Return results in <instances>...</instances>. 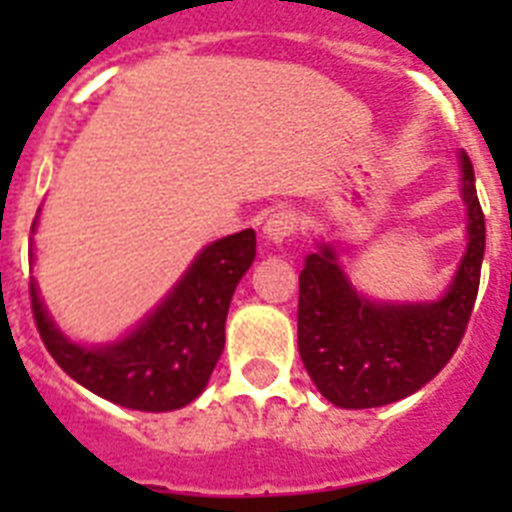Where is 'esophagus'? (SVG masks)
<instances>
[{
  "instance_id": "esophagus-1",
  "label": "esophagus",
  "mask_w": 512,
  "mask_h": 512,
  "mask_svg": "<svg viewBox=\"0 0 512 512\" xmlns=\"http://www.w3.org/2000/svg\"><path fill=\"white\" fill-rule=\"evenodd\" d=\"M265 241H271V244H284L297 233V215L295 212H289V209H281V212H273L263 225Z\"/></svg>"
}]
</instances>
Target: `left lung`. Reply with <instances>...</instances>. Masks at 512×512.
Masks as SVG:
<instances>
[{
	"label": "left lung",
	"instance_id": "8db88e82",
	"mask_svg": "<svg viewBox=\"0 0 512 512\" xmlns=\"http://www.w3.org/2000/svg\"><path fill=\"white\" fill-rule=\"evenodd\" d=\"M462 199L468 204V249L436 303H372L337 265L335 249L305 257L297 303V348L321 396L342 409H372L412 396L460 348L476 305L486 225L476 172L462 151Z\"/></svg>",
	"mask_w": 512,
	"mask_h": 512
}]
</instances>
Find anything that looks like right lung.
<instances>
[{
	"label": "right lung",
	"mask_w": 512,
	"mask_h": 512,
	"mask_svg": "<svg viewBox=\"0 0 512 512\" xmlns=\"http://www.w3.org/2000/svg\"><path fill=\"white\" fill-rule=\"evenodd\" d=\"M255 247L252 228L204 247L177 287L138 329L100 348L68 340L52 324L31 281V311L44 348L68 377L119 406L172 412L191 404L223 353L228 305L255 260Z\"/></svg>",
	"instance_id": "1"
}]
</instances>
